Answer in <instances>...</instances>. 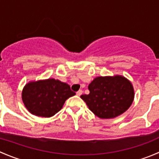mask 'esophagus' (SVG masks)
Masks as SVG:
<instances>
[{"label":"esophagus","mask_w":159,"mask_h":159,"mask_svg":"<svg viewBox=\"0 0 159 159\" xmlns=\"http://www.w3.org/2000/svg\"><path fill=\"white\" fill-rule=\"evenodd\" d=\"M81 94H82V91H81V90H79V91H78L76 92V94L78 96H80V95H81Z\"/></svg>","instance_id":"34e87169"}]
</instances>
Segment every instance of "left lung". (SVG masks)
Wrapping results in <instances>:
<instances>
[{
	"mask_svg": "<svg viewBox=\"0 0 159 159\" xmlns=\"http://www.w3.org/2000/svg\"><path fill=\"white\" fill-rule=\"evenodd\" d=\"M89 94L81 98L100 118H113L124 113L134 101L132 84L122 75L97 77L89 84Z\"/></svg>",
	"mask_w": 159,
	"mask_h": 159,
	"instance_id": "1",
	"label": "left lung"
}]
</instances>
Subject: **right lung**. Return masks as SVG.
Here are the masks:
<instances>
[{
	"mask_svg": "<svg viewBox=\"0 0 159 159\" xmlns=\"http://www.w3.org/2000/svg\"><path fill=\"white\" fill-rule=\"evenodd\" d=\"M75 95L69 84L54 78L30 81L22 90L25 108L32 115L50 118L63 107L65 101Z\"/></svg>",
	"mask_w": 159,
	"mask_h": 159,
	"instance_id": "1",
	"label": "right lung"
}]
</instances>
